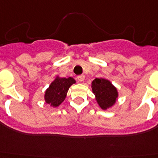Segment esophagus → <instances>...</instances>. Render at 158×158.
Returning <instances> with one entry per match:
<instances>
[{"instance_id":"1","label":"esophagus","mask_w":158,"mask_h":158,"mask_svg":"<svg viewBox=\"0 0 158 158\" xmlns=\"http://www.w3.org/2000/svg\"><path fill=\"white\" fill-rule=\"evenodd\" d=\"M77 79L79 81V82H83L85 79V76L83 75H79V76L77 77Z\"/></svg>"}]
</instances>
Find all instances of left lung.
<instances>
[{
    "label": "left lung",
    "instance_id": "obj_1",
    "mask_svg": "<svg viewBox=\"0 0 158 158\" xmlns=\"http://www.w3.org/2000/svg\"><path fill=\"white\" fill-rule=\"evenodd\" d=\"M91 89L101 109L106 110L115 105L118 98V92L110 81L105 78L94 79L91 83Z\"/></svg>",
    "mask_w": 158,
    "mask_h": 158
}]
</instances>
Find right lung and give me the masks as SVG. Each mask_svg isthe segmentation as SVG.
Segmentation results:
<instances>
[{
	"instance_id": "1",
	"label": "right lung",
	"mask_w": 158,
	"mask_h": 158,
	"mask_svg": "<svg viewBox=\"0 0 158 158\" xmlns=\"http://www.w3.org/2000/svg\"><path fill=\"white\" fill-rule=\"evenodd\" d=\"M75 83L76 81L72 77L61 78L56 75L54 80L45 90L44 95L45 102L49 104L52 107H58L67 97L70 87Z\"/></svg>"
}]
</instances>
